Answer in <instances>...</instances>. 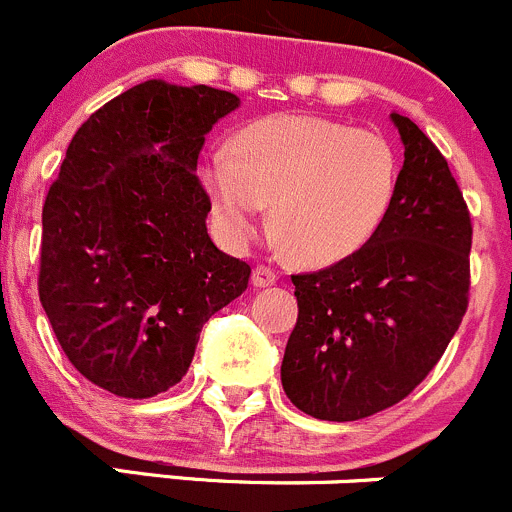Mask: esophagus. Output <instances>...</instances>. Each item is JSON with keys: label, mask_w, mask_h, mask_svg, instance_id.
<instances>
[{"label": "esophagus", "mask_w": 512, "mask_h": 512, "mask_svg": "<svg viewBox=\"0 0 512 512\" xmlns=\"http://www.w3.org/2000/svg\"><path fill=\"white\" fill-rule=\"evenodd\" d=\"M277 282V272L270 265H257L252 270V285L255 287H270Z\"/></svg>", "instance_id": "obj_1"}]
</instances>
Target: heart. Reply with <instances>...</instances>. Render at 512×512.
Returning <instances> with one entry per match:
<instances>
[{
	"instance_id": "1",
	"label": "heart",
	"mask_w": 512,
	"mask_h": 512,
	"mask_svg": "<svg viewBox=\"0 0 512 512\" xmlns=\"http://www.w3.org/2000/svg\"><path fill=\"white\" fill-rule=\"evenodd\" d=\"M207 192L230 242L255 232L262 207L305 265H330L360 250L385 220L398 187L393 145L370 130L310 114H275L247 124L235 157L212 152Z\"/></svg>"
}]
</instances>
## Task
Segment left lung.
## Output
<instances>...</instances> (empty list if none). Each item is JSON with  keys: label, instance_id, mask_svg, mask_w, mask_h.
<instances>
[{"label": "left lung", "instance_id": "obj_1", "mask_svg": "<svg viewBox=\"0 0 512 512\" xmlns=\"http://www.w3.org/2000/svg\"><path fill=\"white\" fill-rule=\"evenodd\" d=\"M393 122L405 162L385 220L345 260L292 275L297 325L282 388L317 420H362L408 398L468 310L473 222L463 192L418 124L403 114Z\"/></svg>", "mask_w": 512, "mask_h": 512}]
</instances>
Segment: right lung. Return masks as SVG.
<instances>
[{
  "mask_svg": "<svg viewBox=\"0 0 512 512\" xmlns=\"http://www.w3.org/2000/svg\"><path fill=\"white\" fill-rule=\"evenodd\" d=\"M240 99L150 79L89 114L42 207L39 302L97 388L145 400L182 380L202 325L250 265L207 235L195 175L205 135Z\"/></svg>",
  "mask_w": 512,
  "mask_h": 512,
  "instance_id": "1",
  "label": "right lung"
}]
</instances>
